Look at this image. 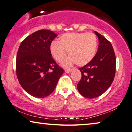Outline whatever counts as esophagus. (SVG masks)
Returning a JSON list of instances; mask_svg holds the SVG:
<instances>
[{
	"label": "esophagus",
	"mask_w": 132,
	"mask_h": 132,
	"mask_svg": "<svg viewBox=\"0 0 132 132\" xmlns=\"http://www.w3.org/2000/svg\"><path fill=\"white\" fill-rule=\"evenodd\" d=\"M72 71V69H71V68H65V71L67 73H70Z\"/></svg>",
	"instance_id": "esophagus-1"
}]
</instances>
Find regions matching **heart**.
Instances as JSON below:
<instances>
[{
	"mask_svg": "<svg viewBox=\"0 0 132 132\" xmlns=\"http://www.w3.org/2000/svg\"><path fill=\"white\" fill-rule=\"evenodd\" d=\"M97 47L98 40L93 33H68L61 36L59 42L53 41L49 51L52 58L58 62L62 61L68 52L70 57L64 62V66H70L74 63L83 66L93 60Z\"/></svg>",
	"mask_w": 132,
	"mask_h": 132,
	"instance_id": "1",
	"label": "heart"
}]
</instances>
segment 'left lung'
<instances>
[{
  "instance_id": "left-lung-1",
  "label": "left lung",
  "mask_w": 132,
  "mask_h": 132,
  "mask_svg": "<svg viewBox=\"0 0 132 132\" xmlns=\"http://www.w3.org/2000/svg\"><path fill=\"white\" fill-rule=\"evenodd\" d=\"M99 39L98 51L93 60L80 68L81 78L77 89L86 98H97L107 90L113 81L116 70L115 52L111 43L96 31Z\"/></svg>"
}]
</instances>
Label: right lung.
Wrapping results in <instances>:
<instances>
[{
  "label": "right lung",
  "instance_id": "add662e5",
  "mask_svg": "<svg viewBox=\"0 0 132 132\" xmlns=\"http://www.w3.org/2000/svg\"><path fill=\"white\" fill-rule=\"evenodd\" d=\"M58 36L48 30H40L26 37L16 55V73L25 90L36 98H45L52 93L64 69L57 64L49 51Z\"/></svg>",
  "mask_w": 132,
  "mask_h": 132
}]
</instances>
